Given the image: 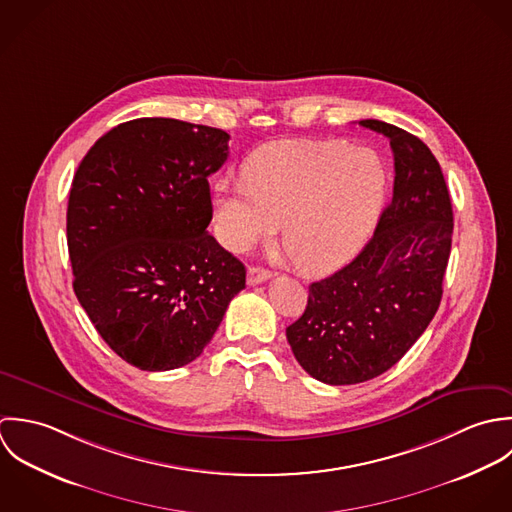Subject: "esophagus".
Returning a JSON list of instances; mask_svg holds the SVG:
<instances>
[{
    "label": "esophagus",
    "instance_id": "1",
    "mask_svg": "<svg viewBox=\"0 0 512 512\" xmlns=\"http://www.w3.org/2000/svg\"><path fill=\"white\" fill-rule=\"evenodd\" d=\"M273 273L269 269H261V267H249L247 271V283L249 285H259V283H265L267 279H271Z\"/></svg>",
    "mask_w": 512,
    "mask_h": 512
}]
</instances>
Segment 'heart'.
Here are the masks:
<instances>
[{
    "label": "heart",
    "instance_id": "heart-1",
    "mask_svg": "<svg viewBox=\"0 0 512 512\" xmlns=\"http://www.w3.org/2000/svg\"><path fill=\"white\" fill-rule=\"evenodd\" d=\"M388 172L368 146L342 140L279 142L243 166V184L219 182L211 219L221 245L245 253L283 225V247L305 273L346 263L382 211Z\"/></svg>",
    "mask_w": 512,
    "mask_h": 512
}]
</instances>
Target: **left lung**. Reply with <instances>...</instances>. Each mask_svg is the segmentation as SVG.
<instances>
[{
  "label": "left lung",
  "mask_w": 512,
  "mask_h": 512,
  "mask_svg": "<svg viewBox=\"0 0 512 512\" xmlns=\"http://www.w3.org/2000/svg\"><path fill=\"white\" fill-rule=\"evenodd\" d=\"M394 152V192L360 255L308 287L303 316L287 328L312 378L350 386L390 370L435 316L451 253L453 209L439 162L406 130L360 120Z\"/></svg>",
  "instance_id": "obj_1"
}]
</instances>
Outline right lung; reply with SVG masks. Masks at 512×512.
<instances>
[{
	"label": "right lung",
	"mask_w": 512,
	"mask_h": 512,
	"mask_svg": "<svg viewBox=\"0 0 512 512\" xmlns=\"http://www.w3.org/2000/svg\"><path fill=\"white\" fill-rule=\"evenodd\" d=\"M227 142L204 124L136 118L101 136L73 178L75 295L104 342L140 370L196 360L245 289V265L207 233V178Z\"/></svg>",
	"instance_id": "right-lung-1"
}]
</instances>
